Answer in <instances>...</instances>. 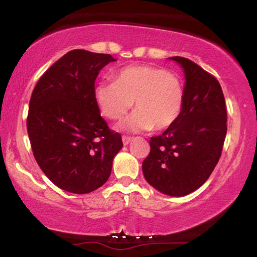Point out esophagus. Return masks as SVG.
<instances>
[{
    "instance_id": "esophagus-1",
    "label": "esophagus",
    "mask_w": 257,
    "mask_h": 257,
    "mask_svg": "<svg viewBox=\"0 0 257 257\" xmlns=\"http://www.w3.org/2000/svg\"><path fill=\"white\" fill-rule=\"evenodd\" d=\"M122 141H123V145H128V144L132 141V138L131 137H126V135H123Z\"/></svg>"
}]
</instances>
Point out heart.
<instances>
[{
  "label": "heart",
  "instance_id": "obj_1",
  "mask_svg": "<svg viewBox=\"0 0 257 257\" xmlns=\"http://www.w3.org/2000/svg\"><path fill=\"white\" fill-rule=\"evenodd\" d=\"M95 101L107 119H120L135 108L120 129L131 132L164 131L175 124L184 107V84L163 67L133 65L119 70L113 81L95 87Z\"/></svg>",
  "mask_w": 257,
  "mask_h": 257
}]
</instances>
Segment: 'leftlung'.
Listing matches in <instances>:
<instances>
[{"label":"left lung","mask_w":257,"mask_h":257,"mask_svg":"<svg viewBox=\"0 0 257 257\" xmlns=\"http://www.w3.org/2000/svg\"><path fill=\"white\" fill-rule=\"evenodd\" d=\"M170 59L185 72L184 107L175 124L151 138L143 173L159 192L182 197L199 188L216 167L227 133V110L213 75L190 59Z\"/></svg>","instance_id":"8db88e82"}]
</instances>
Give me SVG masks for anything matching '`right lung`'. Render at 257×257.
I'll list each match as a JSON object with an SVG mask.
<instances>
[{
	"label": "right lung",
	"mask_w": 257,
	"mask_h": 257,
	"mask_svg": "<svg viewBox=\"0 0 257 257\" xmlns=\"http://www.w3.org/2000/svg\"><path fill=\"white\" fill-rule=\"evenodd\" d=\"M116 59L73 49L38 79L26 120L34 157L54 185L89 193L110 178L122 149L119 133L100 116L94 95L99 71Z\"/></svg>",
	"instance_id": "add662e5"
}]
</instances>
